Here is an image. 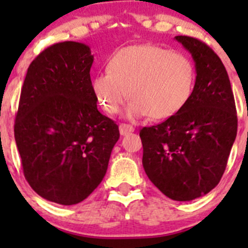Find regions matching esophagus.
Here are the masks:
<instances>
[{
    "instance_id": "obj_1",
    "label": "esophagus",
    "mask_w": 248,
    "mask_h": 248,
    "mask_svg": "<svg viewBox=\"0 0 248 248\" xmlns=\"http://www.w3.org/2000/svg\"><path fill=\"white\" fill-rule=\"evenodd\" d=\"M119 129H120V134H121V136H126V134L134 132V127L132 126V124H120Z\"/></svg>"
}]
</instances>
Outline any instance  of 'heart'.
<instances>
[{"instance_id": "obj_1", "label": "heart", "mask_w": 248, "mask_h": 248, "mask_svg": "<svg viewBox=\"0 0 248 248\" xmlns=\"http://www.w3.org/2000/svg\"><path fill=\"white\" fill-rule=\"evenodd\" d=\"M194 85L196 67L186 55L154 44H137L112 52L107 72L93 77L91 89L107 114H117L129 96L127 117L150 115L166 120L186 107Z\"/></svg>"}]
</instances>
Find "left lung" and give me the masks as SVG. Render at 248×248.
<instances>
[{
  "mask_svg": "<svg viewBox=\"0 0 248 248\" xmlns=\"http://www.w3.org/2000/svg\"><path fill=\"white\" fill-rule=\"evenodd\" d=\"M175 39L193 57L194 91L181 111L140 131L142 167L164 196L189 202L218 185L236 138L237 116L221 59L199 39Z\"/></svg>",
  "mask_w": 248,
  "mask_h": 248,
  "instance_id": "left-lung-1",
  "label": "left lung"
}]
</instances>
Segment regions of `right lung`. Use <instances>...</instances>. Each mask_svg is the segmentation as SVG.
Wrapping results in <instances>:
<instances>
[{"mask_svg":"<svg viewBox=\"0 0 248 248\" xmlns=\"http://www.w3.org/2000/svg\"><path fill=\"white\" fill-rule=\"evenodd\" d=\"M86 44L62 42L32 61L20 94L14 137L25 179L61 205L86 199L108 169L119 126L97 109Z\"/></svg>","mask_w":248,"mask_h":248,"instance_id":"add662e5","label":"right lung"}]
</instances>
